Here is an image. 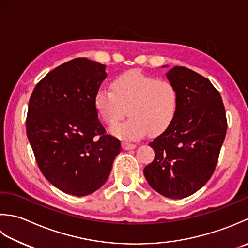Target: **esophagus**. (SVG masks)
<instances>
[{"mask_svg":"<svg viewBox=\"0 0 248 248\" xmlns=\"http://www.w3.org/2000/svg\"><path fill=\"white\" fill-rule=\"evenodd\" d=\"M122 148L124 150H133L136 148V144L130 143V142H126V141H124V142H122Z\"/></svg>","mask_w":248,"mask_h":248,"instance_id":"esophagus-1","label":"esophagus"}]
</instances>
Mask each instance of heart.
Segmentation results:
<instances>
[{"instance_id":"1","label":"heart","mask_w":248,"mask_h":248,"mask_svg":"<svg viewBox=\"0 0 248 248\" xmlns=\"http://www.w3.org/2000/svg\"><path fill=\"white\" fill-rule=\"evenodd\" d=\"M111 89L99 88L94 106L99 118L110 127L123 119L127 109L130 117L111 129L118 138L136 140L149 131L163 133L178 113V90L168 80L128 70L112 80Z\"/></svg>"}]
</instances>
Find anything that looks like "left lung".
Masks as SVG:
<instances>
[{"label": "left lung", "instance_id": "left-lung-1", "mask_svg": "<svg viewBox=\"0 0 248 248\" xmlns=\"http://www.w3.org/2000/svg\"><path fill=\"white\" fill-rule=\"evenodd\" d=\"M166 76L178 90V113L172 124L149 143L155 157L143 173L158 194L182 199L211 179L225 140L227 119L223 99L209 79L183 66H174Z\"/></svg>", "mask_w": 248, "mask_h": 248}]
</instances>
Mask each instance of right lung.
Here are the masks:
<instances>
[{
    "label": "right lung",
    "instance_id": "right-lung-1",
    "mask_svg": "<svg viewBox=\"0 0 248 248\" xmlns=\"http://www.w3.org/2000/svg\"><path fill=\"white\" fill-rule=\"evenodd\" d=\"M105 69L87 58L70 60L45 76L30 98L28 139L45 178L65 194L87 196L102 187L121 151L94 106Z\"/></svg>",
    "mask_w": 248,
    "mask_h": 248
}]
</instances>
